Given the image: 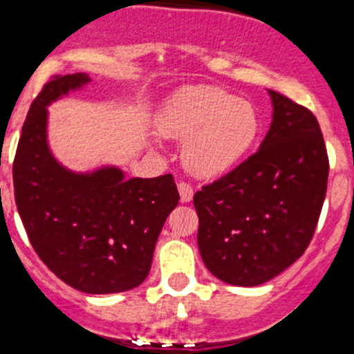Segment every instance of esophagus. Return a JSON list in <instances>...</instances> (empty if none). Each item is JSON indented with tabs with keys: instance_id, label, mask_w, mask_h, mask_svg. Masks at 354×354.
I'll return each instance as SVG.
<instances>
[{
	"instance_id": "34e87169",
	"label": "esophagus",
	"mask_w": 354,
	"mask_h": 354,
	"mask_svg": "<svg viewBox=\"0 0 354 354\" xmlns=\"http://www.w3.org/2000/svg\"><path fill=\"white\" fill-rule=\"evenodd\" d=\"M178 192H180V198L183 204H187V202H190L194 198V188L188 183H185V181L178 183Z\"/></svg>"
}]
</instances>
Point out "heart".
<instances>
[{"label":"heart","instance_id":"1","mask_svg":"<svg viewBox=\"0 0 354 354\" xmlns=\"http://www.w3.org/2000/svg\"><path fill=\"white\" fill-rule=\"evenodd\" d=\"M169 138L186 140L183 159L190 173L218 178L235 169L259 136V115L250 102L218 88H192L178 95L159 121Z\"/></svg>","mask_w":354,"mask_h":354}]
</instances>
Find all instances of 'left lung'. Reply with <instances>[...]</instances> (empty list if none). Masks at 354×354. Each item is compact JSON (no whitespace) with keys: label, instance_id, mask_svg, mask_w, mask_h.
<instances>
[{"label":"left lung","instance_id":"left-lung-1","mask_svg":"<svg viewBox=\"0 0 354 354\" xmlns=\"http://www.w3.org/2000/svg\"><path fill=\"white\" fill-rule=\"evenodd\" d=\"M268 95L272 124L259 150L194 195L205 268L236 287L268 282L303 256L327 192L317 118L277 91Z\"/></svg>","mask_w":354,"mask_h":354}]
</instances>
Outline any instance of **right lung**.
Here are the masks:
<instances>
[{
	"label": "right lung",
	"mask_w": 354,
	"mask_h": 354,
	"mask_svg": "<svg viewBox=\"0 0 354 354\" xmlns=\"http://www.w3.org/2000/svg\"><path fill=\"white\" fill-rule=\"evenodd\" d=\"M88 82L77 72L44 84L24 122L13 188L27 236L48 268L81 292L115 294L147 279L180 194L171 174L128 180L118 166L82 173L58 162L48 143V107Z\"/></svg>",
	"instance_id": "obj_1"
}]
</instances>
